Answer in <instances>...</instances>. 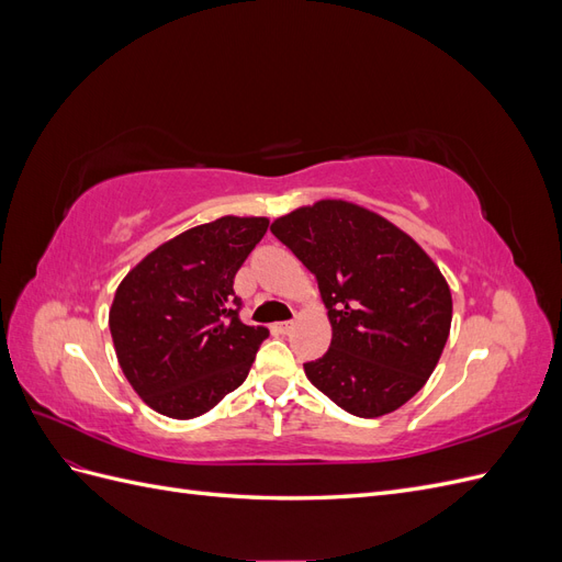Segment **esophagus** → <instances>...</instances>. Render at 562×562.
Returning a JSON list of instances; mask_svg holds the SVG:
<instances>
[{
    "label": "esophagus",
    "instance_id": "esophagus-1",
    "mask_svg": "<svg viewBox=\"0 0 562 562\" xmlns=\"http://www.w3.org/2000/svg\"><path fill=\"white\" fill-rule=\"evenodd\" d=\"M274 330L281 335H288L293 330V321H283V323H274Z\"/></svg>",
    "mask_w": 562,
    "mask_h": 562
}]
</instances>
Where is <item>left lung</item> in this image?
Instances as JSON below:
<instances>
[{
	"instance_id": "1",
	"label": "left lung",
	"mask_w": 562,
	"mask_h": 562,
	"mask_svg": "<svg viewBox=\"0 0 562 562\" xmlns=\"http://www.w3.org/2000/svg\"><path fill=\"white\" fill-rule=\"evenodd\" d=\"M271 234L316 277L333 326L330 349L304 363L310 382L366 419L411 401L443 353L452 321L450 288L429 255L347 201L297 209Z\"/></svg>"
}]
</instances>
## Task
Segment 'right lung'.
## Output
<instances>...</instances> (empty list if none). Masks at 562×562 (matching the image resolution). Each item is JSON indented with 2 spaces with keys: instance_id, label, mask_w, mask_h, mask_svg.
Here are the masks:
<instances>
[{
  "instance_id": "obj_1",
  "label": "right lung",
  "mask_w": 562,
  "mask_h": 562,
  "mask_svg": "<svg viewBox=\"0 0 562 562\" xmlns=\"http://www.w3.org/2000/svg\"><path fill=\"white\" fill-rule=\"evenodd\" d=\"M267 217H217L178 234L119 283L110 333L138 396L166 417L209 413L241 386L267 328L239 318L234 277L262 241Z\"/></svg>"
}]
</instances>
